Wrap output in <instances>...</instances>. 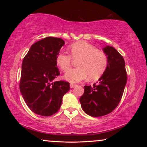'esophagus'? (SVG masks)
<instances>
[{"label":"esophagus","instance_id":"esophagus-1","mask_svg":"<svg viewBox=\"0 0 147 147\" xmlns=\"http://www.w3.org/2000/svg\"><path fill=\"white\" fill-rule=\"evenodd\" d=\"M76 84H70V88H75V86H76Z\"/></svg>","mask_w":147,"mask_h":147}]
</instances>
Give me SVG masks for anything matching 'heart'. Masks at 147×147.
<instances>
[{
  "instance_id": "1",
  "label": "heart",
  "mask_w": 147,
  "mask_h": 147,
  "mask_svg": "<svg viewBox=\"0 0 147 147\" xmlns=\"http://www.w3.org/2000/svg\"><path fill=\"white\" fill-rule=\"evenodd\" d=\"M70 54L58 52L56 63L63 71L71 66L72 59L77 60L76 68L70 69L64 75V79L70 83H78L88 77L97 80L104 73L108 65V57L102 50L86 41H78L69 47Z\"/></svg>"
}]
</instances>
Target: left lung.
Wrapping results in <instances>:
<instances>
[{"mask_svg": "<svg viewBox=\"0 0 147 147\" xmlns=\"http://www.w3.org/2000/svg\"><path fill=\"white\" fill-rule=\"evenodd\" d=\"M108 57L105 72L93 86H85L79 99L82 108L92 117H101L115 110L122 99L127 82L124 58L112 46L103 48Z\"/></svg>", "mask_w": 147, "mask_h": 147, "instance_id": "obj_1", "label": "left lung"}]
</instances>
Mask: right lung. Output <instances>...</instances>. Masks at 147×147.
Wrapping results in <instances>:
<instances>
[{
    "mask_svg": "<svg viewBox=\"0 0 147 147\" xmlns=\"http://www.w3.org/2000/svg\"><path fill=\"white\" fill-rule=\"evenodd\" d=\"M64 43L60 38L46 37L34 43L23 60L20 90L28 108L39 115L56 113L70 90L68 82H52L60 75L56 56Z\"/></svg>",
    "mask_w": 147,
    "mask_h": 147,
    "instance_id": "add662e5",
    "label": "right lung"
}]
</instances>
